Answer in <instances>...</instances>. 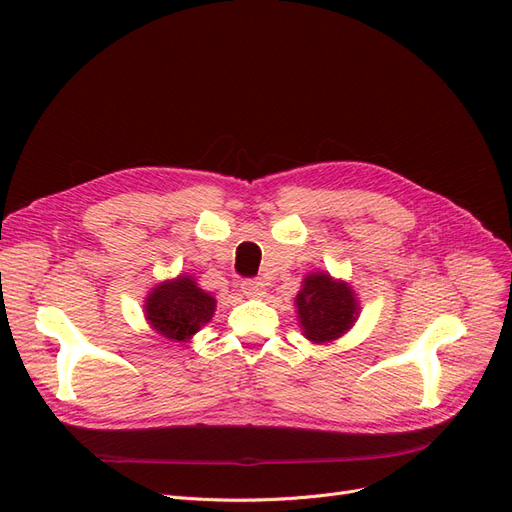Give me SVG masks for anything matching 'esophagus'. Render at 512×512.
I'll use <instances>...</instances> for the list:
<instances>
[{"label":"esophagus","mask_w":512,"mask_h":512,"mask_svg":"<svg viewBox=\"0 0 512 512\" xmlns=\"http://www.w3.org/2000/svg\"><path fill=\"white\" fill-rule=\"evenodd\" d=\"M240 291L244 295H249V298H261V295L266 293V285H263L257 278H246L240 283Z\"/></svg>","instance_id":"1"}]
</instances>
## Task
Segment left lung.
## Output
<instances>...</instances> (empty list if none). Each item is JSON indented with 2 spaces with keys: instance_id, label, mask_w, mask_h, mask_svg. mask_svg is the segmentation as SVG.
<instances>
[{
  "instance_id": "1",
  "label": "left lung",
  "mask_w": 512,
  "mask_h": 512,
  "mask_svg": "<svg viewBox=\"0 0 512 512\" xmlns=\"http://www.w3.org/2000/svg\"><path fill=\"white\" fill-rule=\"evenodd\" d=\"M304 336L312 342H329L342 336L357 319V302L351 287L334 283L329 274H310L295 298Z\"/></svg>"
}]
</instances>
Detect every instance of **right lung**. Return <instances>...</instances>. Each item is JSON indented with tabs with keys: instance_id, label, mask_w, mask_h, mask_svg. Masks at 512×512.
Masks as SVG:
<instances>
[{
	"instance_id": "obj_1",
	"label": "right lung",
	"mask_w": 512,
	"mask_h": 512,
	"mask_svg": "<svg viewBox=\"0 0 512 512\" xmlns=\"http://www.w3.org/2000/svg\"><path fill=\"white\" fill-rule=\"evenodd\" d=\"M217 300L195 285L189 276L163 283L146 300V319L161 336L187 340L212 319Z\"/></svg>"
}]
</instances>
